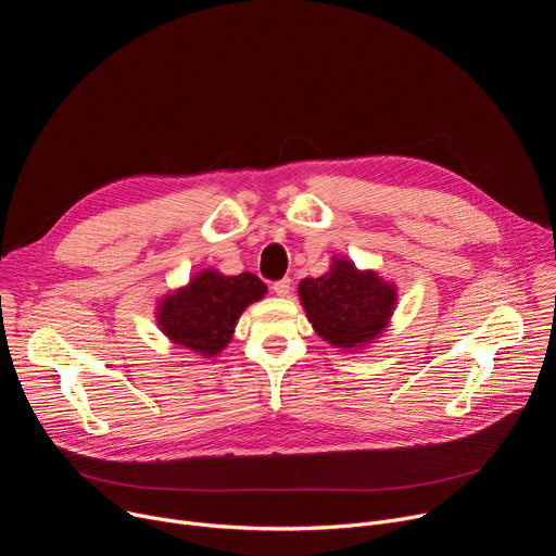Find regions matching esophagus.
Here are the masks:
<instances>
[{"label": "esophagus", "mask_w": 556, "mask_h": 556, "mask_svg": "<svg viewBox=\"0 0 556 556\" xmlns=\"http://www.w3.org/2000/svg\"><path fill=\"white\" fill-rule=\"evenodd\" d=\"M273 292H275L277 296H286V294L290 292V279L286 277V279L275 281V283H273Z\"/></svg>", "instance_id": "1"}]
</instances>
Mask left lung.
<instances>
[{
	"label": "left lung",
	"mask_w": 556,
	"mask_h": 556,
	"mask_svg": "<svg viewBox=\"0 0 556 556\" xmlns=\"http://www.w3.org/2000/svg\"><path fill=\"white\" fill-rule=\"evenodd\" d=\"M307 321L324 341L339 350H361L387 326L395 307V286L374 270L334 257L328 273L299 283Z\"/></svg>",
	"instance_id": "obj_1"
}]
</instances>
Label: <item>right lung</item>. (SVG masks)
Here are the masks:
<instances>
[{"mask_svg":"<svg viewBox=\"0 0 556 556\" xmlns=\"http://www.w3.org/2000/svg\"><path fill=\"white\" fill-rule=\"evenodd\" d=\"M266 292V283L251 273L228 277L206 268L161 299L155 321L172 343L211 358L230 343L242 312Z\"/></svg>","mask_w":556,"mask_h":556,"instance_id":"obj_1","label":"right lung"}]
</instances>
